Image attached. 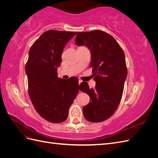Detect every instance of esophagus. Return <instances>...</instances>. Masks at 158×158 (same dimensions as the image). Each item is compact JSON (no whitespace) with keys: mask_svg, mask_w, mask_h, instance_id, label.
Segmentation results:
<instances>
[{"mask_svg":"<svg viewBox=\"0 0 158 158\" xmlns=\"http://www.w3.org/2000/svg\"><path fill=\"white\" fill-rule=\"evenodd\" d=\"M82 82V80H81L80 79H79V80H78V84H79V85L80 84V83Z\"/></svg>","mask_w":158,"mask_h":158,"instance_id":"34e87169","label":"esophagus"}]
</instances>
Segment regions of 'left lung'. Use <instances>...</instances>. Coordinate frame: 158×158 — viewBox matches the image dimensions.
<instances>
[{"mask_svg": "<svg viewBox=\"0 0 158 158\" xmlns=\"http://www.w3.org/2000/svg\"><path fill=\"white\" fill-rule=\"evenodd\" d=\"M75 44L90 51V66L96 83L95 89L84 82L79 85L90 98L83 107L84 116L89 122L104 121L115 112L121 100L127 76L125 53L113 36L100 30L78 32Z\"/></svg>", "mask_w": 158, "mask_h": 158, "instance_id": "obj_1", "label": "left lung"}]
</instances>
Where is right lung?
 Segmentation results:
<instances>
[{"instance_id": "right-lung-1", "label": "right lung", "mask_w": 158, "mask_h": 158, "mask_svg": "<svg viewBox=\"0 0 158 158\" xmlns=\"http://www.w3.org/2000/svg\"><path fill=\"white\" fill-rule=\"evenodd\" d=\"M76 32L49 30L37 39L29 51L26 65L28 94L40 115L53 123L64 121L77 95L78 79L58 78L57 68L66 44Z\"/></svg>"}]
</instances>
